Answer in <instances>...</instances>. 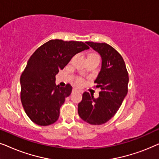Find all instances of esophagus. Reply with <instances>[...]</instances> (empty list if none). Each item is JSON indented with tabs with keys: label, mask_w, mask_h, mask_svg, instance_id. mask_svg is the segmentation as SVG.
I'll list each match as a JSON object with an SVG mask.
<instances>
[{
	"label": "esophagus",
	"mask_w": 159,
	"mask_h": 159,
	"mask_svg": "<svg viewBox=\"0 0 159 159\" xmlns=\"http://www.w3.org/2000/svg\"><path fill=\"white\" fill-rule=\"evenodd\" d=\"M76 91H79V92H81V91L77 90V89H76V88H74L73 89V92H76Z\"/></svg>",
	"instance_id": "obj_1"
}]
</instances>
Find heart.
<instances>
[{
	"mask_svg": "<svg viewBox=\"0 0 159 159\" xmlns=\"http://www.w3.org/2000/svg\"><path fill=\"white\" fill-rule=\"evenodd\" d=\"M92 56H98L96 53H92L88 54V57H92ZM76 84H77L78 86L82 85V84H83V80H82V78H77V80H76Z\"/></svg>",
	"mask_w": 159,
	"mask_h": 159,
	"instance_id": "obj_1",
	"label": "heart"
}]
</instances>
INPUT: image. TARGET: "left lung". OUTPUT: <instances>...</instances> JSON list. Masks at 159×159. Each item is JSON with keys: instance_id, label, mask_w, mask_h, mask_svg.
Instances as JSON below:
<instances>
[{"instance_id": "8db88e82", "label": "left lung", "mask_w": 159, "mask_h": 159, "mask_svg": "<svg viewBox=\"0 0 159 159\" xmlns=\"http://www.w3.org/2000/svg\"><path fill=\"white\" fill-rule=\"evenodd\" d=\"M86 43L101 56V71L94 81L101 92L98 98L84 92L78 104V114L87 123L101 125L110 120L121 106L127 94L129 75L123 58L110 45Z\"/></svg>"}]
</instances>
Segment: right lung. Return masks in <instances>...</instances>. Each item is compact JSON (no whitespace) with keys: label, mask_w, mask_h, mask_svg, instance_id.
I'll return each mask as SVG.
<instances>
[{"label":"right lung","mask_w":159,"mask_h":159,"mask_svg":"<svg viewBox=\"0 0 159 159\" xmlns=\"http://www.w3.org/2000/svg\"><path fill=\"white\" fill-rule=\"evenodd\" d=\"M89 47L83 42L51 40L31 56L20 77L21 101L28 117L40 126L58 120L60 108L72 87H59L56 75L76 54Z\"/></svg>","instance_id":"obj_1"}]
</instances>
